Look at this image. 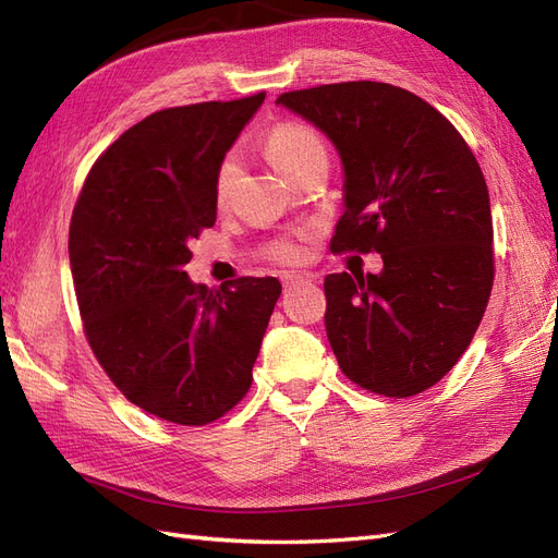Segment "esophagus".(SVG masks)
I'll return each mask as SVG.
<instances>
[{
	"mask_svg": "<svg viewBox=\"0 0 558 558\" xmlns=\"http://www.w3.org/2000/svg\"><path fill=\"white\" fill-rule=\"evenodd\" d=\"M300 283H305V279L298 277V275H286V277H283V291L291 293V291L295 289V286H300Z\"/></svg>",
	"mask_w": 558,
	"mask_h": 558,
	"instance_id": "34e87169",
	"label": "esophagus"
}]
</instances>
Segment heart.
I'll return each instance as SVG.
<instances>
[{"label": "heart", "mask_w": 558, "mask_h": 558, "mask_svg": "<svg viewBox=\"0 0 558 558\" xmlns=\"http://www.w3.org/2000/svg\"><path fill=\"white\" fill-rule=\"evenodd\" d=\"M265 150L277 170L289 179H293L298 174V170H302V165L310 162L316 156L326 154V144L312 125L279 123L267 132ZM238 179H240V158L234 154H228L221 160V165H218L216 179H214V195H216L218 205L228 202ZM267 253H269V258H275L279 263H300L307 253L305 238H302V234H295V238L277 240L269 244Z\"/></svg>", "instance_id": "heart-1"}]
</instances>
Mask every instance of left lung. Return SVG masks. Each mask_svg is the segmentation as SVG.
<instances>
[{
  "label": "left lung",
  "mask_w": 558,
  "mask_h": 558,
  "mask_svg": "<svg viewBox=\"0 0 558 558\" xmlns=\"http://www.w3.org/2000/svg\"><path fill=\"white\" fill-rule=\"evenodd\" d=\"M316 125L344 167L332 253H381L379 275H328L326 332L342 373L410 398L463 356L494 286V226L480 162L410 90L349 81L277 97Z\"/></svg>",
  "instance_id": "8db88e82"
}]
</instances>
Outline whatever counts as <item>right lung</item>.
<instances>
[{
    "instance_id": "1",
    "label": "right lung",
    "mask_w": 558,
    "mask_h": 558,
    "mask_svg": "<svg viewBox=\"0 0 558 558\" xmlns=\"http://www.w3.org/2000/svg\"><path fill=\"white\" fill-rule=\"evenodd\" d=\"M265 93L162 109L125 130L83 183L70 265L83 330L132 404L181 426L230 412L251 386L275 277L193 283L191 240L216 223V170Z\"/></svg>"
}]
</instances>
